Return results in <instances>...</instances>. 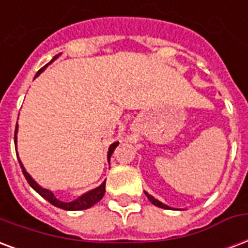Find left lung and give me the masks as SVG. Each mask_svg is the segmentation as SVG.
<instances>
[{
  "label": "left lung",
  "mask_w": 248,
  "mask_h": 248,
  "mask_svg": "<svg viewBox=\"0 0 248 248\" xmlns=\"http://www.w3.org/2000/svg\"><path fill=\"white\" fill-rule=\"evenodd\" d=\"M145 195H147V198H148V200L151 202V203L154 204V205H156V207H160V208H164V209H171L170 207H168V205H165V204H162L161 202H158L157 199H155L154 196H151L148 194V192H145Z\"/></svg>",
  "instance_id": "obj_1"
}]
</instances>
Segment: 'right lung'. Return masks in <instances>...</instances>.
Here are the masks:
<instances>
[{
  "label": "right lung",
  "instance_id": "1",
  "mask_svg": "<svg viewBox=\"0 0 248 248\" xmlns=\"http://www.w3.org/2000/svg\"><path fill=\"white\" fill-rule=\"evenodd\" d=\"M56 58H57V56L54 57L53 60H56ZM52 61H50V63H52ZM46 66L41 67V69L37 71V74H36V77H39V75H40V74L44 71V69L46 67ZM16 130H18V124H16V127H15V135H14L15 144H16ZM117 145H118V143H113V144L109 147V152H108V160L110 158L111 154L114 152V149H116ZM15 151H16V147H15ZM19 164H20L22 171H23V174H24V177H26V179H27V182L30 183V186H31L32 188H33V190L37 192V194H40V195L43 196L45 200H48L49 203L53 204L54 207L61 208V209H65V211H82V209H87V208L92 207V205H94V204L97 203V202H100V200L103 199L104 194H105V182H103L99 187H96L94 190H91V191L86 192L84 195L79 196L77 200L70 202V203H65V202H61V200L57 199L56 196L53 195L52 191H49V190H46V188H43V187L39 186V185H37V183H36L35 181L31 178V175L28 174L27 171H26L24 166L22 165V162L19 161Z\"/></svg>",
  "mask_w": 248,
  "mask_h": 248
}]
</instances>
